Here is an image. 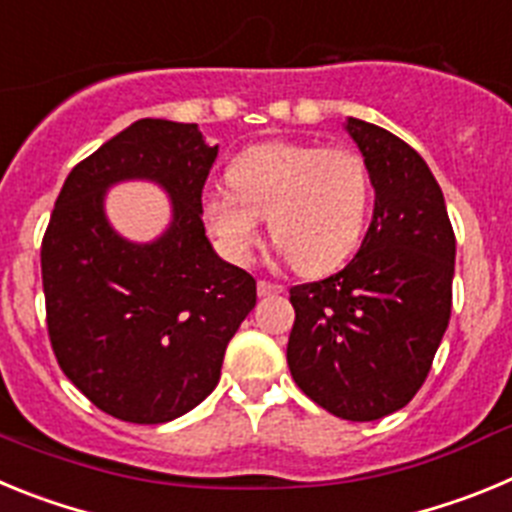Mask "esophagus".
<instances>
[{
	"label": "esophagus",
	"mask_w": 512,
	"mask_h": 512,
	"mask_svg": "<svg viewBox=\"0 0 512 512\" xmlns=\"http://www.w3.org/2000/svg\"><path fill=\"white\" fill-rule=\"evenodd\" d=\"M282 284L277 282H269V279H261L259 282V297H274V295H282Z\"/></svg>",
	"instance_id": "esophagus-1"
}]
</instances>
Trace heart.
Listing matches in <instances>:
<instances>
[{
    "label": "heart",
    "instance_id": "obj_1",
    "mask_svg": "<svg viewBox=\"0 0 512 512\" xmlns=\"http://www.w3.org/2000/svg\"><path fill=\"white\" fill-rule=\"evenodd\" d=\"M225 176L228 189L207 192L202 217L235 264L251 259L259 217L307 277L338 269L359 246L372 210V176L359 153L269 140L238 153Z\"/></svg>",
    "mask_w": 512,
    "mask_h": 512
}]
</instances>
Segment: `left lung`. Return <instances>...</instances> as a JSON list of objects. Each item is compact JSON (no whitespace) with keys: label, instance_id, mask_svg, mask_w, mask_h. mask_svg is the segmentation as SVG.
<instances>
[{"label":"left lung","instance_id":"8db88e82","mask_svg":"<svg viewBox=\"0 0 512 512\" xmlns=\"http://www.w3.org/2000/svg\"><path fill=\"white\" fill-rule=\"evenodd\" d=\"M372 176L374 217L351 264L289 289L287 364L312 402L343 420L405 408L431 372L451 318L456 238L418 151L348 117Z\"/></svg>","mask_w":512,"mask_h":512}]
</instances>
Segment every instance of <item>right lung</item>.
Segmentation results:
<instances>
[{
	"instance_id": "add662e5",
	"label": "right lung",
	"mask_w": 512,
	"mask_h": 512,
	"mask_svg": "<svg viewBox=\"0 0 512 512\" xmlns=\"http://www.w3.org/2000/svg\"><path fill=\"white\" fill-rule=\"evenodd\" d=\"M215 156L194 122L146 117L79 161L58 194L40 246L48 338L63 374L112 418L153 425L197 408L256 305V279L205 235ZM125 178L170 192L175 220L153 244L125 242L103 217V192Z\"/></svg>"
}]
</instances>
